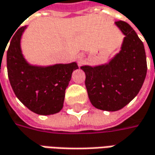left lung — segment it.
Returning <instances> with one entry per match:
<instances>
[{"label": "left lung", "instance_id": "obj_1", "mask_svg": "<svg viewBox=\"0 0 155 155\" xmlns=\"http://www.w3.org/2000/svg\"><path fill=\"white\" fill-rule=\"evenodd\" d=\"M116 25L124 35L120 51L109 62L98 66H81L85 85L95 108L116 111L124 108L138 94L147 74V59L143 43L124 21Z\"/></svg>", "mask_w": 155, "mask_h": 155}]
</instances>
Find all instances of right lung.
<instances>
[{"mask_svg": "<svg viewBox=\"0 0 155 155\" xmlns=\"http://www.w3.org/2000/svg\"><path fill=\"white\" fill-rule=\"evenodd\" d=\"M26 27H20L10 41L7 52L9 81L16 97L30 110L38 115L55 114L62 109L65 90L73 71L79 67L75 61L51 66L30 64L20 46Z\"/></svg>", "mask_w": 155, "mask_h": 155, "instance_id": "right-lung-1", "label": "right lung"}]
</instances>
